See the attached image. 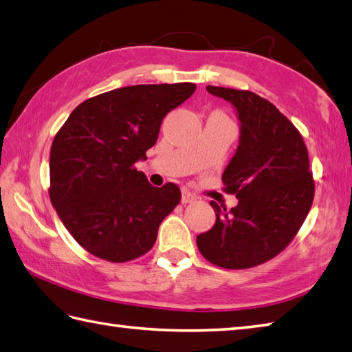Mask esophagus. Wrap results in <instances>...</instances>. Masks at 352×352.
<instances>
[{"label": "esophagus", "mask_w": 352, "mask_h": 352, "mask_svg": "<svg viewBox=\"0 0 352 352\" xmlns=\"http://www.w3.org/2000/svg\"><path fill=\"white\" fill-rule=\"evenodd\" d=\"M196 200H197V196L192 195L190 190L186 188L182 190V204H191V202H196Z\"/></svg>", "instance_id": "obj_1"}]
</instances>
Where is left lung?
<instances>
[{
    "mask_svg": "<svg viewBox=\"0 0 352 352\" xmlns=\"http://www.w3.org/2000/svg\"><path fill=\"white\" fill-rule=\"evenodd\" d=\"M231 102L241 123L240 146L221 181L239 205L211 202L216 225L197 235L208 261L223 269L260 266L290 245L308 216L314 179L302 135L269 100L250 91L206 86Z\"/></svg>",
    "mask_w": 352,
    "mask_h": 352,
    "instance_id": "left-lung-1",
    "label": "left lung"
}]
</instances>
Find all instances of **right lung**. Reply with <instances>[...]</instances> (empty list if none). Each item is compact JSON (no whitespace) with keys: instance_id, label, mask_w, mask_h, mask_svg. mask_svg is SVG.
<instances>
[{"instance_id":"obj_1","label":"right lung","mask_w":352,"mask_h":352,"mask_svg":"<svg viewBox=\"0 0 352 352\" xmlns=\"http://www.w3.org/2000/svg\"><path fill=\"white\" fill-rule=\"evenodd\" d=\"M195 83L133 85L85 100L57 131L48 195L62 223L86 252L126 263L153 248L161 221L181 202L176 184L150 185L146 160L164 117Z\"/></svg>"}]
</instances>
